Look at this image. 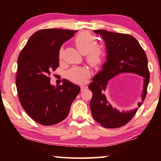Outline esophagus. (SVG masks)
Here are the masks:
<instances>
[{"label":"esophagus","mask_w":161,"mask_h":161,"mask_svg":"<svg viewBox=\"0 0 161 161\" xmlns=\"http://www.w3.org/2000/svg\"><path fill=\"white\" fill-rule=\"evenodd\" d=\"M87 87H88V86L85 85V84H84H84H83V85H81V90L83 91V90H84V89H87Z\"/></svg>","instance_id":"obj_1"}]
</instances>
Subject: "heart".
I'll list each match as a JSON object with an SVG mask.
<instances>
[{
    "label": "heart",
    "mask_w": 161,
    "mask_h": 161,
    "mask_svg": "<svg viewBox=\"0 0 161 161\" xmlns=\"http://www.w3.org/2000/svg\"><path fill=\"white\" fill-rule=\"evenodd\" d=\"M76 47L80 53L86 54V62L92 67H97L102 60L103 49L96 43V39L86 31L81 32L75 39ZM62 56V49L59 53V59ZM89 76V71L84 67H74L67 72V77L75 83L81 84L86 81Z\"/></svg>",
    "instance_id": "heart-1"
}]
</instances>
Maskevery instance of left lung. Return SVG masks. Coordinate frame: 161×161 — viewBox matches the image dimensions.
<instances>
[{
    "mask_svg": "<svg viewBox=\"0 0 161 161\" xmlns=\"http://www.w3.org/2000/svg\"><path fill=\"white\" fill-rule=\"evenodd\" d=\"M94 32L104 41L107 54L102 69L92 78L93 82L89 85L93 94L90 102L92 114L94 120L103 127L119 128L126 124L138 108L120 112L113 108L105 95L108 81L123 73H132L142 76L143 90L142 100L138 103L139 108L146 98L150 80L148 59L139 42L131 35L106 30H95Z\"/></svg>",
    "mask_w": 161,
    "mask_h": 161,
    "instance_id": "left-lung-1",
    "label": "left lung"
}]
</instances>
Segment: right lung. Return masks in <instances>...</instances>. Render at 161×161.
Listing matches in <instances>:
<instances>
[{"instance_id":"right-lung-1","label":"right lung","mask_w":161,"mask_h":161,"mask_svg":"<svg viewBox=\"0 0 161 161\" xmlns=\"http://www.w3.org/2000/svg\"><path fill=\"white\" fill-rule=\"evenodd\" d=\"M77 31L45 29L32 35L18 59L16 76L19 100L26 113L37 123L51 126L66 118L80 87L64 80L62 85L50 84L49 75L59 67L63 43Z\"/></svg>"}]
</instances>
